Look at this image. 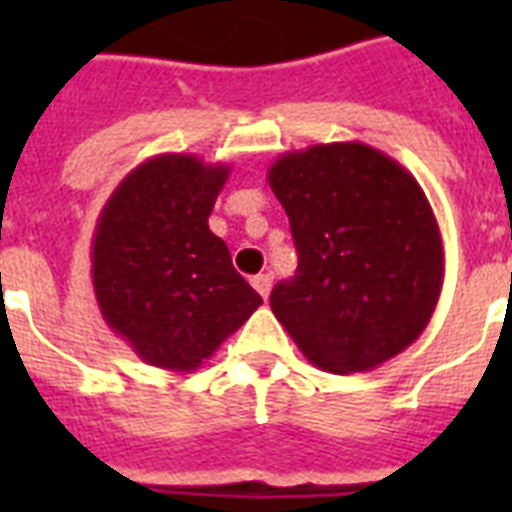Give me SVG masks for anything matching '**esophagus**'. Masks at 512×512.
Masks as SVG:
<instances>
[{"label":"esophagus","mask_w":512,"mask_h":512,"mask_svg":"<svg viewBox=\"0 0 512 512\" xmlns=\"http://www.w3.org/2000/svg\"><path fill=\"white\" fill-rule=\"evenodd\" d=\"M271 284H273V279L268 276V273H260V276H255V279H252V287L260 292V297H263V300L271 295Z\"/></svg>","instance_id":"1"}]
</instances>
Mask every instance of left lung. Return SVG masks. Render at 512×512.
Segmentation results:
<instances>
[{"label":"left lung","mask_w":512,"mask_h":512,"mask_svg":"<svg viewBox=\"0 0 512 512\" xmlns=\"http://www.w3.org/2000/svg\"><path fill=\"white\" fill-rule=\"evenodd\" d=\"M268 183L300 257L271 311L305 358L369 372L409 348L444 287L441 231L412 172L348 140L281 154Z\"/></svg>","instance_id":"8db88e82"}]
</instances>
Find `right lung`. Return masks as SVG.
<instances>
[{"label":"right lung","instance_id":"add662e5","mask_svg":"<svg viewBox=\"0 0 512 512\" xmlns=\"http://www.w3.org/2000/svg\"><path fill=\"white\" fill-rule=\"evenodd\" d=\"M228 164L159 154L108 196L92 233L103 319L146 364L193 372L263 305L209 231Z\"/></svg>","mask_w":512,"mask_h":512}]
</instances>
